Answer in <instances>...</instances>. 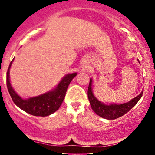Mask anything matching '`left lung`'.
<instances>
[{"label":"left lung","instance_id":"obj_1","mask_svg":"<svg viewBox=\"0 0 155 155\" xmlns=\"http://www.w3.org/2000/svg\"><path fill=\"white\" fill-rule=\"evenodd\" d=\"M138 61L139 62V60H138ZM92 79H90L87 90L88 99L90 101V106H91L92 110L95 113L102 118L106 119V120H115V119L123 116L131 108L136 106L143 95V91H142L136 97H134L128 102L124 103V104H106L101 102L95 97L93 92H92Z\"/></svg>","mask_w":155,"mask_h":155}]
</instances>
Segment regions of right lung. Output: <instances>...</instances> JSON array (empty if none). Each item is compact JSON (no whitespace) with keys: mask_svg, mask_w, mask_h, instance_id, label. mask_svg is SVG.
I'll list each match as a JSON object with an SVG mask.
<instances>
[{"mask_svg":"<svg viewBox=\"0 0 155 155\" xmlns=\"http://www.w3.org/2000/svg\"><path fill=\"white\" fill-rule=\"evenodd\" d=\"M15 59V58H14ZM14 59L10 63L6 74V85L11 97L19 108L30 114L36 117H47L54 113L60 107L66 93L68 87L77 73L65 75L57 87L42 95L23 99L15 91L10 83V68Z\"/></svg>","mask_w":155,"mask_h":155,"instance_id":"right-lung-1","label":"right lung"}]
</instances>
